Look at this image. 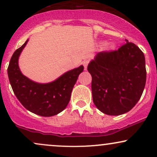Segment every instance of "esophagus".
Listing matches in <instances>:
<instances>
[{"label":"esophagus","mask_w":157,"mask_h":157,"mask_svg":"<svg viewBox=\"0 0 157 157\" xmlns=\"http://www.w3.org/2000/svg\"><path fill=\"white\" fill-rule=\"evenodd\" d=\"M89 60H84L83 62H82V65H83L85 70L87 69V66H88V65H89Z\"/></svg>","instance_id":"1"}]
</instances>
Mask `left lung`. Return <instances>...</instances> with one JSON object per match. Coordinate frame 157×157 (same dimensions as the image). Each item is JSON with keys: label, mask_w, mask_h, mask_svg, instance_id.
<instances>
[{"label": "left lung", "mask_w": 157, "mask_h": 157, "mask_svg": "<svg viewBox=\"0 0 157 157\" xmlns=\"http://www.w3.org/2000/svg\"><path fill=\"white\" fill-rule=\"evenodd\" d=\"M125 41L117 50L99 52L88 66L92 77L94 103L102 113L111 116L132 109L146 82L143 52L134 44Z\"/></svg>", "instance_id": "8db88e82"}]
</instances>
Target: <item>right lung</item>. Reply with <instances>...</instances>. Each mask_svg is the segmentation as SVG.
<instances>
[{"label":"right lung","mask_w":157,"mask_h":157,"mask_svg":"<svg viewBox=\"0 0 157 157\" xmlns=\"http://www.w3.org/2000/svg\"><path fill=\"white\" fill-rule=\"evenodd\" d=\"M28 40L17 48L11 57L8 76L11 86L17 100L27 110L42 117H52L63 111L68 105L73 87L83 66L74 68L52 82H35L21 73L18 58Z\"/></svg>","instance_id":"add662e5"}]
</instances>
